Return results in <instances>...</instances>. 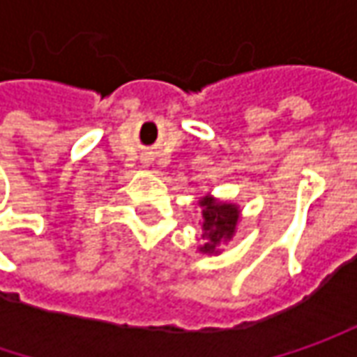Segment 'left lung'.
Returning <instances> with one entry per match:
<instances>
[{
    "mask_svg": "<svg viewBox=\"0 0 357 357\" xmlns=\"http://www.w3.org/2000/svg\"><path fill=\"white\" fill-rule=\"evenodd\" d=\"M202 206V238L200 252L216 254L222 242L234 236L240 218V208L230 202H220L213 197H204L199 202Z\"/></svg>",
    "mask_w": 357,
    "mask_h": 357,
    "instance_id": "1",
    "label": "left lung"
}]
</instances>
